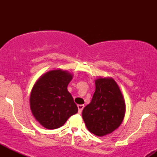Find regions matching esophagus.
<instances>
[{
	"label": "esophagus",
	"mask_w": 157,
	"mask_h": 157,
	"mask_svg": "<svg viewBox=\"0 0 157 157\" xmlns=\"http://www.w3.org/2000/svg\"><path fill=\"white\" fill-rule=\"evenodd\" d=\"M77 108H78V110H79V113H81L82 112V109H84V105H77Z\"/></svg>",
	"instance_id": "34e87169"
}]
</instances>
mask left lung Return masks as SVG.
<instances>
[{
    "label": "left lung",
    "mask_w": 157,
    "mask_h": 157,
    "mask_svg": "<svg viewBox=\"0 0 157 157\" xmlns=\"http://www.w3.org/2000/svg\"><path fill=\"white\" fill-rule=\"evenodd\" d=\"M95 92L82 110V119L88 130L98 136L113 132L123 120L125 104L121 91L112 78L95 80Z\"/></svg>",
    "instance_id": "8db88e82"
}]
</instances>
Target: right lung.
Returning a JSON list of instances; mask_svg holds the SVG:
<instances>
[{
  "instance_id": "right-lung-1",
  "label": "right lung",
  "mask_w": 157,
  "mask_h": 157,
  "mask_svg": "<svg viewBox=\"0 0 157 157\" xmlns=\"http://www.w3.org/2000/svg\"><path fill=\"white\" fill-rule=\"evenodd\" d=\"M72 75L66 71L52 70L39 78L32 90L30 108L37 121L48 129L63 125L78 111L67 86Z\"/></svg>"
}]
</instances>
